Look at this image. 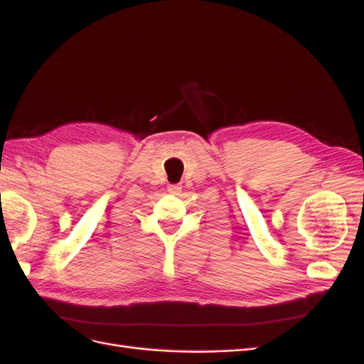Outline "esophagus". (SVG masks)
Returning a JSON list of instances; mask_svg holds the SVG:
<instances>
[{
  "label": "esophagus",
  "instance_id": "esophagus-1",
  "mask_svg": "<svg viewBox=\"0 0 364 364\" xmlns=\"http://www.w3.org/2000/svg\"><path fill=\"white\" fill-rule=\"evenodd\" d=\"M168 193H171V194H178V193H181V190H182V185L181 183H171V185H168Z\"/></svg>",
  "mask_w": 364,
  "mask_h": 364
}]
</instances>
